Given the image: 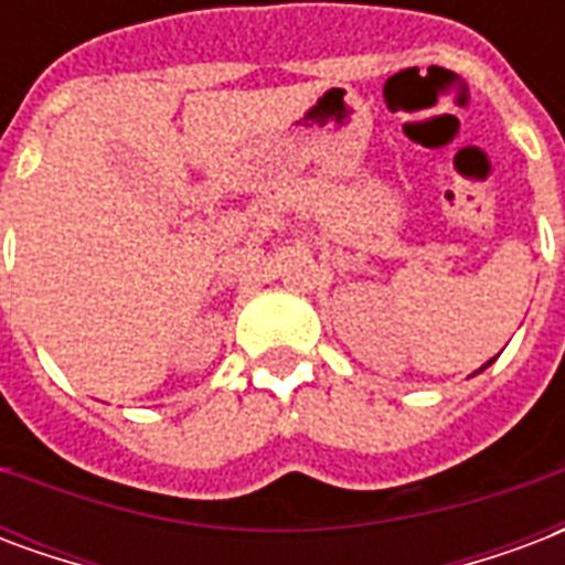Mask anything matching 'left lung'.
Returning a JSON list of instances; mask_svg holds the SVG:
<instances>
[{
    "label": "left lung",
    "mask_w": 565,
    "mask_h": 565,
    "mask_svg": "<svg viewBox=\"0 0 565 565\" xmlns=\"http://www.w3.org/2000/svg\"><path fill=\"white\" fill-rule=\"evenodd\" d=\"M489 363H491V360H489ZM489 363H486V366H489ZM486 366H482V369H486Z\"/></svg>",
    "instance_id": "obj_1"
}]
</instances>
